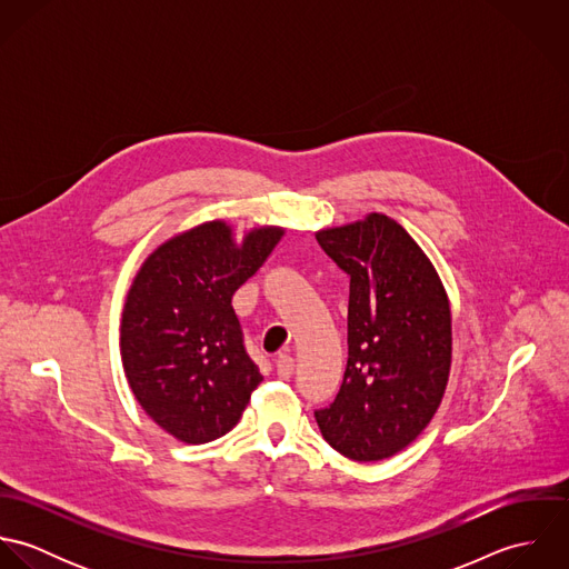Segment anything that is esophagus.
I'll return each instance as SVG.
<instances>
[{
    "label": "esophagus",
    "mask_w": 569,
    "mask_h": 569,
    "mask_svg": "<svg viewBox=\"0 0 569 569\" xmlns=\"http://www.w3.org/2000/svg\"><path fill=\"white\" fill-rule=\"evenodd\" d=\"M296 370V359L289 355V352H280L278 359H276V372L280 379H291Z\"/></svg>",
    "instance_id": "obj_1"
}]
</instances>
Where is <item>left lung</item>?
Wrapping results in <instances>:
<instances>
[{"label":"left lung","mask_w":569,"mask_h":569,"mask_svg":"<svg viewBox=\"0 0 569 569\" xmlns=\"http://www.w3.org/2000/svg\"><path fill=\"white\" fill-rule=\"evenodd\" d=\"M316 239L350 276L343 383L316 420L341 456L386 460L442 403L453 352L449 296L420 244L388 214L370 212Z\"/></svg>","instance_id":"1"}]
</instances>
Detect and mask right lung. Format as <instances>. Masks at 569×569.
<instances>
[{
    "mask_svg": "<svg viewBox=\"0 0 569 569\" xmlns=\"http://www.w3.org/2000/svg\"><path fill=\"white\" fill-rule=\"evenodd\" d=\"M284 237L223 219L172 234L140 264L122 309L120 355L136 401L186 445L226 436L262 375L247 357L232 296Z\"/></svg>",
    "mask_w": 569,
    "mask_h": 569,
    "instance_id": "obj_1",
    "label": "right lung"
}]
</instances>
